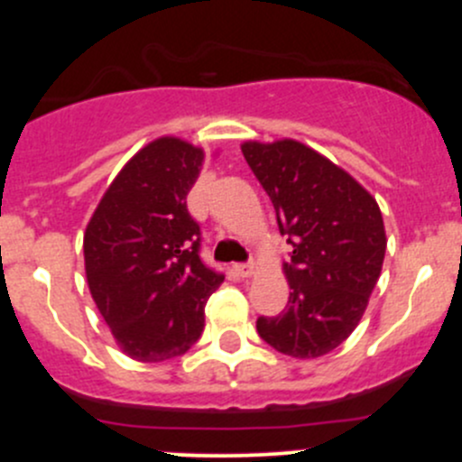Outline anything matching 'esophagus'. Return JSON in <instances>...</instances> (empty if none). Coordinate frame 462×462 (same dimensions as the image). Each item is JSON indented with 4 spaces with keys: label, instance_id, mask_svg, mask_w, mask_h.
I'll return each mask as SVG.
<instances>
[{
    "label": "esophagus",
    "instance_id": "obj_1",
    "mask_svg": "<svg viewBox=\"0 0 462 462\" xmlns=\"http://www.w3.org/2000/svg\"><path fill=\"white\" fill-rule=\"evenodd\" d=\"M235 273L239 277H250L254 273V265L253 263H235Z\"/></svg>",
    "mask_w": 462,
    "mask_h": 462
}]
</instances>
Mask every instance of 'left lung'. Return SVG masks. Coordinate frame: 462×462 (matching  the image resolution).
Instances as JSON below:
<instances>
[{
    "mask_svg": "<svg viewBox=\"0 0 462 462\" xmlns=\"http://www.w3.org/2000/svg\"><path fill=\"white\" fill-rule=\"evenodd\" d=\"M241 152L292 245L283 263L288 304L277 318L257 319L261 339L300 360L326 356L360 324L380 277V208L351 174L306 144L244 143Z\"/></svg>",
    "mask_w": 462,
    "mask_h": 462,
    "instance_id": "1",
    "label": "left lung"
}]
</instances>
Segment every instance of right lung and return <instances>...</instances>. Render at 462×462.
I'll use <instances>...</instances> for the list:
<instances>
[{
  "label": "right lung",
  "instance_id": "right-lung-1",
  "mask_svg": "<svg viewBox=\"0 0 462 462\" xmlns=\"http://www.w3.org/2000/svg\"><path fill=\"white\" fill-rule=\"evenodd\" d=\"M203 149L158 138L120 170L85 232L88 291L116 342L138 362L183 356L201 337L223 274L201 259L188 194Z\"/></svg>",
  "mask_w": 462,
  "mask_h": 462
}]
</instances>
